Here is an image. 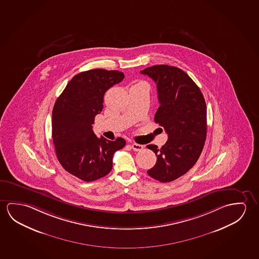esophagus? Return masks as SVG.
<instances>
[{
	"mask_svg": "<svg viewBox=\"0 0 259 259\" xmlns=\"http://www.w3.org/2000/svg\"><path fill=\"white\" fill-rule=\"evenodd\" d=\"M143 146H142V145H140V144H132V148L134 150V151H141V150L143 149Z\"/></svg>",
	"mask_w": 259,
	"mask_h": 259,
	"instance_id": "esophagus-1",
	"label": "esophagus"
}]
</instances>
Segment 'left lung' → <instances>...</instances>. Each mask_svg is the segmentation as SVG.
<instances>
[{"mask_svg":"<svg viewBox=\"0 0 259 259\" xmlns=\"http://www.w3.org/2000/svg\"><path fill=\"white\" fill-rule=\"evenodd\" d=\"M140 73L156 83L160 105L154 120L168 135L161 148L147 146L157 157L148 175L167 183L188 172L201 155L207 134L205 100L197 84L178 67L158 65Z\"/></svg>","mask_w":259,"mask_h":259,"instance_id":"1","label":"left lung"}]
</instances>
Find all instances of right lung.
I'll return each mask as SVG.
<instances>
[{"mask_svg": "<svg viewBox=\"0 0 259 259\" xmlns=\"http://www.w3.org/2000/svg\"><path fill=\"white\" fill-rule=\"evenodd\" d=\"M117 70L92 69L74 75L54 105L52 139L59 163L79 179L92 182L105 177L112 168L114 153L126 141L96 137L95 116L103 111L108 89L121 82Z\"/></svg>", "mask_w": 259, "mask_h": 259, "instance_id": "obj_1", "label": "right lung"}]
</instances>
